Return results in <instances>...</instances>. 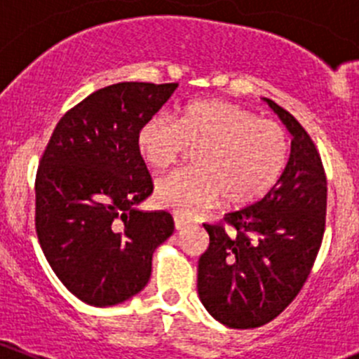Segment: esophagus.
<instances>
[{"label": "esophagus", "instance_id": "34e87169", "mask_svg": "<svg viewBox=\"0 0 359 359\" xmlns=\"http://www.w3.org/2000/svg\"><path fill=\"white\" fill-rule=\"evenodd\" d=\"M173 222H175V229L177 231L186 229V227L189 226V220L184 219V217H180V215H173Z\"/></svg>", "mask_w": 359, "mask_h": 359}]
</instances>
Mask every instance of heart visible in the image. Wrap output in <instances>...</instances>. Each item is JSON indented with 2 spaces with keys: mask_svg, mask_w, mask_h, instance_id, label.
<instances>
[{
  "mask_svg": "<svg viewBox=\"0 0 359 359\" xmlns=\"http://www.w3.org/2000/svg\"><path fill=\"white\" fill-rule=\"evenodd\" d=\"M135 146L153 170L196 151V166L161 179L154 193L158 205L182 215H196L220 198L233 208L255 205L278 186L290 159V139L280 123L219 99L186 104L175 119L151 116Z\"/></svg>",
  "mask_w": 359,
  "mask_h": 359,
  "instance_id": "obj_1",
  "label": "heart"
}]
</instances>
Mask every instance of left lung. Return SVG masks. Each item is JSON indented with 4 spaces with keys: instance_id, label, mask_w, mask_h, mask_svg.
Instances as JSON below:
<instances>
[{
    "instance_id": "left-lung-1",
    "label": "left lung",
    "mask_w": 359,
    "mask_h": 359,
    "mask_svg": "<svg viewBox=\"0 0 359 359\" xmlns=\"http://www.w3.org/2000/svg\"><path fill=\"white\" fill-rule=\"evenodd\" d=\"M292 133V153L264 200L203 224L210 245L198 262L203 306L231 328L269 323L299 295L314 266L327 219V175L309 133L266 99ZM226 226L235 233L227 235Z\"/></svg>"
}]
</instances>
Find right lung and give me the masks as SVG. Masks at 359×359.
<instances>
[{
	"mask_svg": "<svg viewBox=\"0 0 359 359\" xmlns=\"http://www.w3.org/2000/svg\"><path fill=\"white\" fill-rule=\"evenodd\" d=\"M177 86L126 81L97 90L60 118L39 159V245L64 287L90 306L142 290L154 250L173 233L168 212L135 208L153 193L135 137Z\"/></svg>",
	"mask_w": 359,
	"mask_h": 359,
	"instance_id": "add662e5",
	"label": "right lung"
}]
</instances>
